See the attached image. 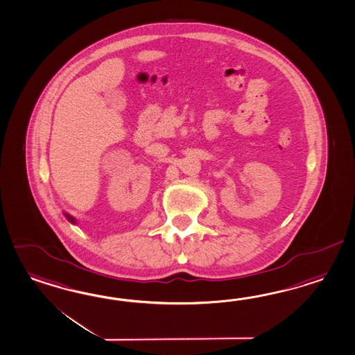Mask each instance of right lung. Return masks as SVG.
I'll return each mask as SVG.
<instances>
[{"mask_svg": "<svg viewBox=\"0 0 355 355\" xmlns=\"http://www.w3.org/2000/svg\"><path fill=\"white\" fill-rule=\"evenodd\" d=\"M64 215H65V218H67V220H68L69 223H72V224H76V223H77V221H76V218H72L71 215H68V214H64Z\"/></svg>", "mask_w": 355, "mask_h": 355, "instance_id": "add662e5", "label": "right lung"}]
</instances>
